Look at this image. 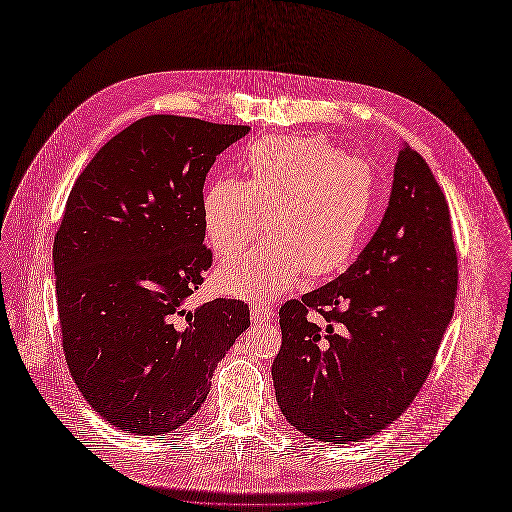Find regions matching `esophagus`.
<instances>
[{"label":"esophagus","instance_id":"1","mask_svg":"<svg viewBox=\"0 0 512 512\" xmlns=\"http://www.w3.org/2000/svg\"><path fill=\"white\" fill-rule=\"evenodd\" d=\"M274 318V312L270 306H256L250 310V320L254 324H264V322H270Z\"/></svg>","mask_w":512,"mask_h":512}]
</instances>
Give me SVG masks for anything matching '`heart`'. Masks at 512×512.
<instances>
[{"instance_id":"1","label":"heart","mask_w":512,"mask_h":512,"mask_svg":"<svg viewBox=\"0 0 512 512\" xmlns=\"http://www.w3.org/2000/svg\"><path fill=\"white\" fill-rule=\"evenodd\" d=\"M246 182L222 178L202 202L220 256L242 250L264 226L272 236L218 270V288L248 302L288 292L302 272L326 276L354 254L376 200L372 168L324 138L270 136L246 152Z\"/></svg>"}]
</instances>
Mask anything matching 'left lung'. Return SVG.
Here are the masks:
<instances>
[{
	"mask_svg": "<svg viewBox=\"0 0 512 512\" xmlns=\"http://www.w3.org/2000/svg\"><path fill=\"white\" fill-rule=\"evenodd\" d=\"M456 286L446 198L422 156L402 142L370 242L338 278L280 308L272 380L288 424L346 444L396 420L432 368ZM308 309L327 324L308 321Z\"/></svg>",
	"mask_w": 512,
	"mask_h": 512,
	"instance_id": "left-lung-1",
	"label": "left lung"
}]
</instances>
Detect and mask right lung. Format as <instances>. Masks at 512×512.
<instances>
[{"label": "right lung", "instance_id": "1", "mask_svg": "<svg viewBox=\"0 0 512 512\" xmlns=\"http://www.w3.org/2000/svg\"><path fill=\"white\" fill-rule=\"evenodd\" d=\"M248 126L148 116L88 164L54 242L68 368L120 430L162 436L204 404L218 362L250 326L240 300L184 308L212 266L206 176Z\"/></svg>", "mask_w": 512, "mask_h": 512}]
</instances>
